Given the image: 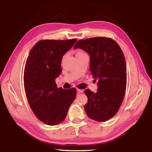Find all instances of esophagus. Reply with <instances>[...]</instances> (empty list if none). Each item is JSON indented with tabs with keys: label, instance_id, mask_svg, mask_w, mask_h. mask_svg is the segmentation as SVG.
<instances>
[{
	"label": "esophagus",
	"instance_id": "1",
	"mask_svg": "<svg viewBox=\"0 0 152 152\" xmlns=\"http://www.w3.org/2000/svg\"><path fill=\"white\" fill-rule=\"evenodd\" d=\"M77 91H78V93H82L84 92L83 89H77Z\"/></svg>",
	"mask_w": 152,
	"mask_h": 152
}]
</instances>
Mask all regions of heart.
Returning a JSON list of instances; mask_svg holds the SVG:
<instances>
[{
  "label": "heart",
  "mask_w": 152,
  "mask_h": 152,
  "mask_svg": "<svg viewBox=\"0 0 152 152\" xmlns=\"http://www.w3.org/2000/svg\"><path fill=\"white\" fill-rule=\"evenodd\" d=\"M79 53H80V52H79Z\"/></svg>",
  "instance_id": "1"
}]
</instances>
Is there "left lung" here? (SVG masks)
Segmentation results:
<instances>
[{"instance_id":"left-lung-1","label":"left lung","mask_w":152,"mask_h":152,"mask_svg":"<svg viewBox=\"0 0 152 152\" xmlns=\"http://www.w3.org/2000/svg\"><path fill=\"white\" fill-rule=\"evenodd\" d=\"M78 48L89 54L91 75L98 80L96 93L85 91L88 98L85 111L93 120L107 121L115 115L126 93L127 69L124 53L115 41L103 37L79 40L74 49Z\"/></svg>"}]
</instances>
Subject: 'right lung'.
<instances>
[{"label":"right lung","instance_id":"right-lung-1","mask_svg":"<svg viewBox=\"0 0 152 152\" xmlns=\"http://www.w3.org/2000/svg\"><path fill=\"white\" fill-rule=\"evenodd\" d=\"M41 40L30 50L24 70V87L30 107L39 120L55 126L65 119L74 101L75 88H58L55 79L61 73L63 56L77 42Z\"/></svg>","mask_w":152,"mask_h":152}]
</instances>
